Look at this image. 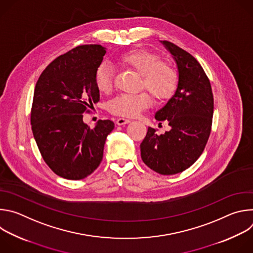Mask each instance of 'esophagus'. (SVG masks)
Returning <instances> with one entry per match:
<instances>
[{
    "instance_id": "obj_1",
    "label": "esophagus",
    "mask_w": 253,
    "mask_h": 253,
    "mask_svg": "<svg viewBox=\"0 0 253 253\" xmlns=\"http://www.w3.org/2000/svg\"><path fill=\"white\" fill-rule=\"evenodd\" d=\"M128 123H130V120L126 119V118H118L116 120L117 125H125V124H128Z\"/></svg>"
}]
</instances>
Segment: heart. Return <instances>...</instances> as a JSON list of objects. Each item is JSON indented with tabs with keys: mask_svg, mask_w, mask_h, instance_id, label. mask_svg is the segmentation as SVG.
<instances>
[{
	"mask_svg": "<svg viewBox=\"0 0 253 253\" xmlns=\"http://www.w3.org/2000/svg\"><path fill=\"white\" fill-rule=\"evenodd\" d=\"M119 66L130 69L141 76V89H147L157 102L170 99L177 90L179 83L178 71L175 66L163 61L161 57L148 50L136 49L125 52L117 57ZM96 88L104 94H109L114 86V71L107 64H100L94 75ZM152 102L148 92L136 95L121 94L108 103V110L122 117H136Z\"/></svg>",
	"mask_w": 253,
	"mask_h": 253,
	"instance_id": "obj_1",
	"label": "heart"
}]
</instances>
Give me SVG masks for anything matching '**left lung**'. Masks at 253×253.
Masks as SVG:
<instances>
[{"label": "left lung", "mask_w": 253, "mask_h": 253, "mask_svg": "<svg viewBox=\"0 0 253 253\" xmlns=\"http://www.w3.org/2000/svg\"><path fill=\"white\" fill-rule=\"evenodd\" d=\"M162 43L177 63L179 83L155 119L166 121L171 129L158 135L148 127L140 149L150 169L173 175L189 168L202 154L211 132L214 103L210 81L198 61L171 42Z\"/></svg>", "instance_id": "8db88e82"}]
</instances>
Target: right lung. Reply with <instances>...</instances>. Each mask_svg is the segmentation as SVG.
Here are the masks:
<instances>
[{
    "instance_id": "add662e5",
    "label": "right lung",
    "mask_w": 253,
    "mask_h": 253,
    "mask_svg": "<svg viewBox=\"0 0 253 253\" xmlns=\"http://www.w3.org/2000/svg\"><path fill=\"white\" fill-rule=\"evenodd\" d=\"M106 50L82 45L59 56L36 83L31 125L40 153L57 175L80 180L100 165L111 120H99L94 129L83 122V113L100 100L94 83Z\"/></svg>"
}]
</instances>
